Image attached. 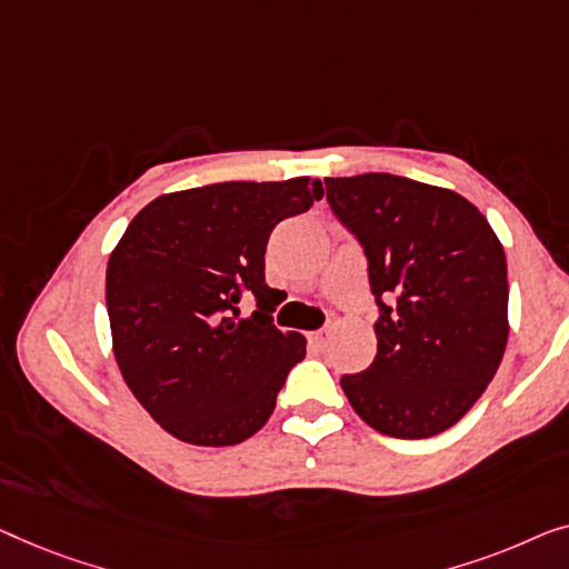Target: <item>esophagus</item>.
Instances as JSON below:
<instances>
[{"label": "esophagus", "instance_id": "1", "mask_svg": "<svg viewBox=\"0 0 569 569\" xmlns=\"http://www.w3.org/2000/svg\"><path fill=\"white\" fill-rule=\"evenodd\" d=\"M327 338H330V332H327V330H319V332H311L309 335V340L315 342L317 348H325L327 346Z\"/></svg>", "mask_w": 569, "mask_h": 569}]
</instances>
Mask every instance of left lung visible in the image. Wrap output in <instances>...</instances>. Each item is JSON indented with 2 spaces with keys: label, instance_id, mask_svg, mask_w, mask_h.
<instances>
[{
  "label": "left lung",
  "instance_id": "obj_1",
  "mask_svg": "<svg viewBox=\"0 0 569 569\" xmlns=\"http://www.w3.org/2000/svg\"><path fill=\"white\" fill-rule=\"evenodd\" d=\"M332 213L361 242L379 307V350L342 376L348 402L391 438H430L482 397L508 342L498 234L453 190L389 172L325 178Z\"/></svg>",
  "mask_w": 569,
  "mask_h": 569
}]
</instances>
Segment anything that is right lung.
<instances>
[{
    "label": "right lung",
    "mask_w": 569,
    "mask_h": 569,
    "mask_svg": "<svg viewBox=\"0 0 569 569\" xmlns=\"http://www.w3.org/2000/svg\"><path fill=\"white\" fill-rule=\"evenodd\" d=\"M322 182H213L143 206L110 252L106 301L128 389L167 433L193 446H234L276 410L299 332L273 327L266 283L270 231L309 211ZM252 295L259 309L238 317Z\"/></svg>",
    "instance_id": "add662e5"
}]
</instances>
